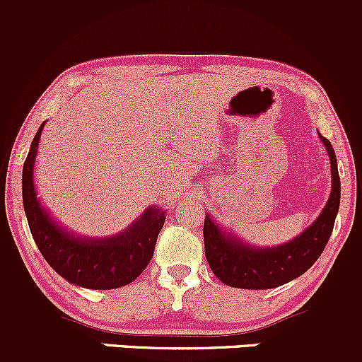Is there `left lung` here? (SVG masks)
I'll return each mask as SVG.
<instances>
[{
    "label": "left lung",
    "mask_w": 362,
    "mask_h": 362,
    "mask_svg": "<svg viewBox=\"0 0 362 362\" xmlns=\"http://www.w3.org/2000/svg\"><path fill=\"white\" fill-rule=\"evenodd\" d=\"M330 156L332 190L325 207L303 233L279 247H253L218 226L206 214L204 248L211 271L226 286L240 289H272L305 274L328 243L340 204L337 158L330 141L320 134Z\"/></svg>",
    "instance_id": "left-lung-1"
}]
</instances>
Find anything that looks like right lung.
<instances>
[{
  "mask_svg": "<svg viewBox=\"0 0 362 362\" xmlns=\"http://www.w3.org/2000/svg\"><path fill=\"white\" fill-rule=\"evenodd\" d=\"M45 122L37 131L23 163L22 195L30 233L47 264L71 284L86 289H115L131 284L148 267L165 213L148 207L126 231L109 238H88L66 231L37 199L34 167Z\"/></svg>",
  "mask_w": 362,
  "mask_h": 362,
  "instance_id": "1",
  "label": "right lung"
}]
</instances>
